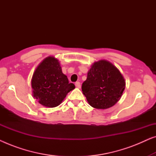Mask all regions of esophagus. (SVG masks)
Here are the masks:
<instances>
[{"instance_id":"34e87169","label":"esophagus","mask_w":156,"mask_h":156,"mask_svg":"<svg viewBox=\"0 0 156 156\" xmlns=\"http://www.w3.org/2000/svg\"><path fill=\"white\" fill-rule=\"evenodd\" d=\"M75 86H76V88H79V89H80V87H81V84H80V82H76L75 83Z\"/></svg>"}]
</instances>
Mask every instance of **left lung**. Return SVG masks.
Listing matches in <instances>:
<instances>
[{"label":"left lung","mask_w":156,"mask_h":156,"mask_svg":"<svg viewBox=\"0 0 156 156\" xmlns=\"http://www.w3.org/2000/svg\"><path fill=\"white\" fill-rule=\"evenodd\" d=\"M125 87L126 81L118 68L109 61L100 59L91 66L82 89L89 105L106 109L120 100Z\"/></svg>","instance_id":"left-lung-1"}]
</instances>
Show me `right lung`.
<instances>
[{"instance_id":"right-lung-1","label":"right lung","mask_w":156,"mask_h":156,"mask_svg":"<svg viewBox=\"0 0 156 156\" xmlns=\"http://www.w3.org/2000/svg\"><path fill=\"white\" fill-rule=\"evenodd\" d=\"M33 97L43 106L56 107L75 88L62 73L59 61L49 56L39 64L31 80Z\"/></svg>"}]
</instances>
